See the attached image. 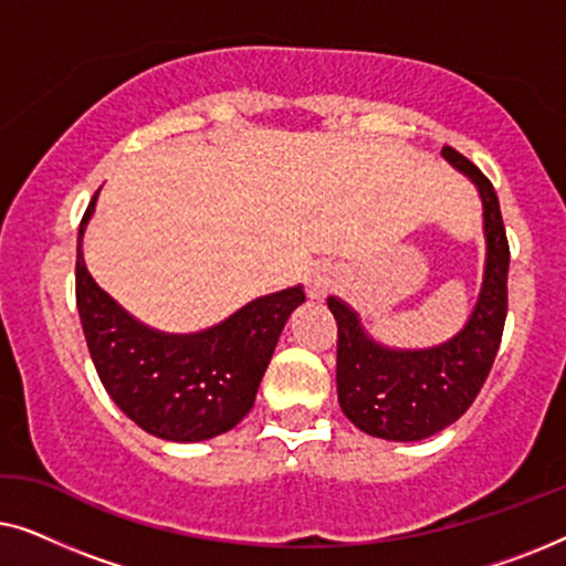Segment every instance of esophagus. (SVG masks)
Here are the masks:
<instances>
[{
    "mask_svg": "<svg viewBox=\"0 0 566 566\" xmlns=\"http://www.w3.org/2000/svg\"><path fill=\"white\" fill-rule=\"evenodd\" d=\"M337 285V273L332 265H314L306 273V293L312 301H324Z\"/></svg>",
    "mask_w": 566,
    "mask_h": 566,
    "instance_id": "obj_1",
    "label": "esophagus"
}]
</instances>
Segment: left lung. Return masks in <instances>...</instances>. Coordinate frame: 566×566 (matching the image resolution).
Returning a JSON list of instances; mask_svg holds the SVG:
<instances>
[{
  "instance_id": "left-lung-1",
  "label": "left lung",
  "mask_w": 566,
  "mask_h": 566,
  "mask_svg": "<svg viewBox=\"0 0 566 566\" xmlns=\"http://www.w3.org/2000/svg\"><path fill=\"white\" fill-rule=\"evenodd\" d=\"M440 154L482 200L484 273L467 324L440 345L397 347L370 335L347 301L327 298L337 319L339 407L366 436L397 443L436 436L467 412L490 376L507 316L510 250L497 192L463 154L451 146Z\"/></svg>"
}]
</instances>
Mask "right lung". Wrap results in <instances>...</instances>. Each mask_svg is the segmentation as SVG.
Returning <instances> with one entry per match:
<instances>
[{
    "mask_svg": "<svg viewBox=\"0 0 566 566\" xmlns=\"http://www.w3.org/2000/svg\"><path fill=\"white\" fill-rule=\"evenodd\" d=\"M76 239V312L99 381L128 420L169 443H200L242 422L258 397L289 316L306 301L304 285L247 301L227 319L198 332H165L126 312L99 289Z\"/></svg>",
    "mask_w": 566,
    "mask_h": 566,
    "instance_id": "obj_1",
    "label": "right lung"
}]
</instances>
